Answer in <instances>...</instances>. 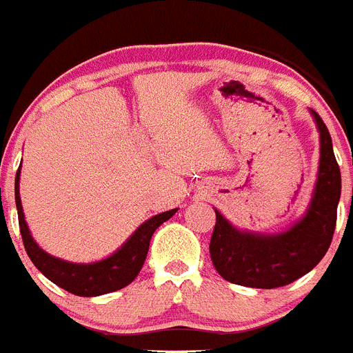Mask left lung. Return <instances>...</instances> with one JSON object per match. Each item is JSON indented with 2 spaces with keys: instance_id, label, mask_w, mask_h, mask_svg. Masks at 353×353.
Masks as SVG:
<instances>
[{
  "instance_id": "left-lung-1",
  "label": "left lung",
  "mask_w": 353,
  "mask_h": 353,
  "mask_svg": "<svg viewBox=\"0 0 353 353\" xmlns=\"http://www.w3.org/2000/svg\"><path fill=\"white\" fill-rule=\"evenodd\" d=\"M320 130V170L310 210L281 235L242 233L215 210L210 258L226 281L251 288H279L297 281L325 256L332 242L341 196V173L327 125L314 113Z\"/></svg>"
}]
</instances>
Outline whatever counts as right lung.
<instances>
[{"label":"right lung","instance_id":"1","mask_svg":"<svg viewBox=\"0 0 353 353\" xmlns=\"http://www.w3.org/2000/svg\"><path fill=\"white\" fill-rule=\"evenodd\" d=\"M19 173H21V170H17V174H15V205H17L19 230H21L28 256L49 281L74 293V295H79V297H97V295L117 292V290L130 285L145 263L150 239H152L154 232L162 223H166L170 217H173V214L176 212V208L170 212H162V214L154 215L152 219L143 223L113 256L88 265L68 263V261L54 258L42 251L37 245L35 240L31 239L28 224L24 221L21 198H19Z\"/></svg>","mask_w":353,"mask_h":353}]
</instances>
